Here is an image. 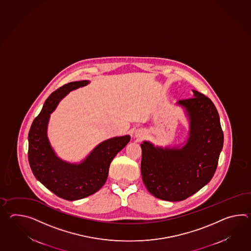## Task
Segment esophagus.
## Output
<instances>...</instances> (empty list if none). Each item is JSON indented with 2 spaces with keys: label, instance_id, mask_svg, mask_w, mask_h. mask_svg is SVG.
Masks as SVG:
<instances>
[{
  "label": "esophagus",
  "instance_id": "1",
  "mask_svg": "<svg viewBox=\"0 0 251 251\" xmlns=\"http://www.w3.org/2000/svg\"><path fill=\"white\" fill-rule=\"evenodd\" d=\"M143 135H144V132H143L142 130H137V131H136V133H135V136H136L137 138H139V139L142 138V137H143Z\"/></svg>",
  "mask_w": 251,
  "mask_h": 251
}]
</instances>
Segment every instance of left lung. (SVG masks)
Listing matches in <instances>:
<instances>
[{"instance_id":"8db88e82","label":"left lung","mask_w":251,"mask_h":251,"mask_svg":"<svg viewBox=\"0 0 251 251\" xmlns=\"http://www.w3.org/2000/svg\"><path fill=\"white\" fill-rule=\"evenodd\" d=\"M193 98L176 104L188 119L187 139L174 147L144 140L141 176L151 195L168 201L188 198L206 185L217 168L223 132L216 107L205 95L193 90Z\"/></svg>"}]
</instances>
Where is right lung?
<instances>
[{"mask_svg": "<svg viewBox=\"0 0 251 251\" xmlns=\"http://www.w3.org/2000/svg\"><path fill=\"white\" fill-rule=\"evenodd\" d=\"M89 83L88 80L71 82L52 93L28 132V162L32 173L48 189L65 200H80L100 190L105 184L112 159L130 140L129 135L106 139L80 163L65 161L56 155L48 137L50 114L71 91Z\"/></svg>", "mask_w": 251, "mask_h": 251, "instance_id": "right-lung-1", "label": "right lung"}]
</instances>
